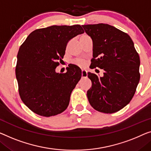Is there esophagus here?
<instances>
[{"mask_svg":"<svg viewBox=\"0 0 151 151\" xmlns=\"http://www.w3.org/2000/svg\"><path fill=\"white\" fill-rule=\"evenodd\" d=\"M81 75L83 78H85L87 76V71L85 70H83L82 73H81Z\"/></svg>","mask_w":151,"mask_h":151,"instance_id":"34e87169","label":"esophagus"}]
</instances>
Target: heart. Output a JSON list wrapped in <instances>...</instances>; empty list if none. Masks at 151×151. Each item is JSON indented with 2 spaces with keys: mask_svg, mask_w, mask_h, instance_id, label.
Instances as JSON below:
<instances>
[{
  "mask_svg": "<svg viewBox=\"0 0 151 151\" xmlns=\"http://www.w3.org/2000/svg\"><path fill=\"white\" fill-rule=\"evenodd\" d=\"M74 64L77 65V66L80 67H84L85 66V65H86V62H85L83 59L79 58V59L75 60V61H74Z\"/></svg>",
  "mask_w": 151,
  "mask_h": 151,
  "instance_id": "1",
  "label": "heart"
}]
</instances>
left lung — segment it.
<instances>
[{
    "label": "left lung",
    "mask_w": 151,
    "mask_h": 151,
    "mask_svg": "<svg viewBox=\"0 0 151 151\" xmlns=\"http://www.w3.org/2000/svg\"><path fill=\"white\" fill-rule=\"evenodd\" d=\"M93 40V68L104 76L88 73L92 85L87 92L89 104L104 113L116 112L129 104L140 81V57L129 35L106 24L83 25Z\"/></svg>",
    "instance_id": "8db88e82"
}]
</instances>
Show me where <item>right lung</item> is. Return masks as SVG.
<instances>
[{
    "mask_svg": "<svg viewBox=\"0 0 151 151\" xmlns=\"http://www.w3.org/2000/svg\"><path fill=\"white\" fill-rule=\"evenodd\" d=\"M83 33L80 25L51 26L33 31L20 46L15 68L19 93L35 113L48 117L68 107L81 70L68 65L66 73L59 74L55 68L64 58L68 42Z\"/></svg>",
    "mask_w": 151,
    "mask_h": 151,
    "instance_id": "right-lung-1",
    "label": "right lung"
}]
</instances>
